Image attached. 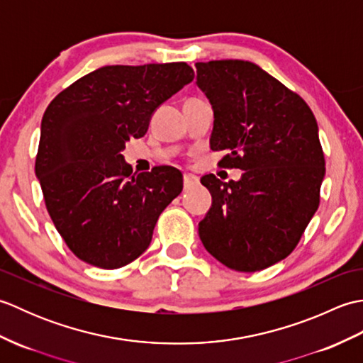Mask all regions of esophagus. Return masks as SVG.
I'll use <instances>...</instances> for the list:
<instances>
[{
	"mask_svg": "<svg viewBox=\"0 0 363 363\" xmlns=\"http://www.w3.org/2000/svg\"><path fill=\"white\" fill-rule=\"evenodd\" d=\"M198 184H199V179H198L196 176H194V174H184V189H186V190L198 186Z\"/></svg>",
	"mask_w": 363,
	"mask_h": 363,
	"instance_id": "34e87169",
	"label": "esophagus"
}]
</instances>
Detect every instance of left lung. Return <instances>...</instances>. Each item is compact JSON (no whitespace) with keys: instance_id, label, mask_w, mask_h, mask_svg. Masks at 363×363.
Wrapping results in <instances>:
<instances>
[{"instance_id":"8db88e82","label":"left lung","mask_w":363,"mask_h":363,"mask_svg":"<svg viewBox=\"0 0 363 363\" xmlns=\"http://www.w3.org/2000/svg\"><path fill=\"white\" fill-rule=\"evenodd\" d=\"M196 84L213 107L211 148L228 151L218 165L243 169L237 182L201 177L212 207L199 238L228 268L260 272L296 248L320 206L317 120L298 94L246 60L198 62Z\"/></svg>"}]
</instances>
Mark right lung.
I'll use <instances>...</instances> for the list:
<instances>
[{"instance_id":"right-lung-1","label":"right lung","mask_w":363,"mask_h":363,"mask_svg":"<svg viewBox=\"0 0 363 363\" xmlns=\"http://www.w3.org/2000/svg\"><path fill=\"white\" fill-rule=\"evenodd\" d=\"M194 76L186 62L107 65L46 107L35 174L54 226L78 259L112 269L150 246L159 215L182 191V174L168 165L133 174L121 151Z\"/></svg>"}]
</instances>
